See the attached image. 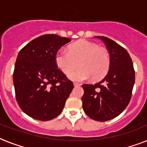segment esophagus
Wrapping results in <instances>:
<instances>
[{
	"instance_id": "esophagus-1",
	"label": "esophagus",
	"mask_w": 147,
	"mask_h": 147,
	"mask_svg": "<svg viewBox=\"0 0 147 147\" xmlns=\"http://www.w3.org/2000/svg\"><path fill=\"white\" fill-rule=\"evenodd\" d=\"M80 84L79 83H76V82H74V86L75 87H78V86H80Z\"/></svg>"
}]
</instances>
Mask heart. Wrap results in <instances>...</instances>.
Returning a JSON list of instances; mask_svg holds the SVG:
<instances>
[{
    "label": "heart",
    "mask_w": 147,
    "mask_h": 147,
    "mask_svg": "<svg viewBox=\"0 0 147 147\" xmlns=\"http://www.w3.org/2000/svg\"><path fill=\"white\" fill-rule=\"evenodd\" d=\"M55 64L64 73H68L77 66L80 68L71 71L68 77L76 82L92 78L98 80L107 74L110 67V55L106 49L88 40H79L70 45L68 50L61 49L55 56Z\"/></svg>",
    "instance_id": "heart-1"
}]
</instances>
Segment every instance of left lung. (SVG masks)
<instances>
[{"mask_svg":"<svg viewBox=\"0 0 147 147\" xmlns=\"http://www.w3.org/2000/svg\"><path fill=\"white\" fill-rule=\"evenodd\" d=\"M95 37L105 42L109 52V70L99 82L82 85V107L90 118L107 121L121 114L130 102L135 71L132 59L124 48L109 38Z\"/></svg>","mask_w":147,"mask_h":147,"instance_id":"obj_1","label":"left lung"}]
</instances>
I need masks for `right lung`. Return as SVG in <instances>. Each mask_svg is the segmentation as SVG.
Listing matches in <instances>:
<instances>
[{"instance_id":"1","label":"right lung","mask_w":147,"mask_h":147,"mask_svg":"<svg viewBox=\"0 0 147 147\" xmlns=\"http://www.w3.org/2000/svg\"><path fill=\"white\" fill-rule=\"evenodd\" d=\"M70 41L46 34L32 40L18 53L13 75L16 98L22 111L32 118L49 121L64 108L74 86L57 68L55 56Z\"/></svg>"}]
</instances>
